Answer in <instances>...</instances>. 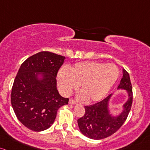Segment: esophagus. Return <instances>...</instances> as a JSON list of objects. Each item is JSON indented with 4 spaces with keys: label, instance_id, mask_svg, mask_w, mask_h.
Segmentation results:
<instances>
[{
    "label": "esophagus",
    "instance_id": "obj_1",
    "mask_svg": "<svg viewBox=\"0 0 150 150\" xmlns=\"http://www.w3.org/2000/svg\"><path fill=\"white\" fill-rule=\"evenodd\" d=\"M69 104L75 105L76 104V102H75V100H74L73 99H70V100H69Z\"/></svg>",
    "mask_w": 150,
    "mask_h": 150
}]
</instances>
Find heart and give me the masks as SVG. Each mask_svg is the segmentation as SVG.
Listing matches in <instances>:
<instances>
[{
  "mask_svg": "<svg viewBox=\"0 0 150 150\" xmlns=\"http://www.w3.org/2000/svg\"><path fill=\"white\" fill-rule=\"evenodd\" d=\"M119 70L113 64L88 61L78 62L69 72L62 69L57 75L59 88L69 95L80 85L82 99L87 103L100 101L108 93L119 77Z\"/></svg>",
  "mask_w": 150,
  "mask_h": 150,
  "instance_id": "b5f03b06",
  "label": "heart"
}]
</instances>
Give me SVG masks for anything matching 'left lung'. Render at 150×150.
I'll return each instance as SVG.
<instances>
[{"mask_svg": "<svg viewBox=\"0 0 150 150\" xmlns=\"http://www.w3.org/2000/svg\"><path fill=\"white\" fill-rule=\"evenodd\" d=\"M117 89L126 90L128 95V99L123 105V110L120 115L112 116L110 113L109 101L112 94L99 103L85 106V115L78 120V124L80 132L87 137L104 139L116 132L124 124L131 110L133 97L129 73L125 69Z\"/></svg>", "mask_w": 150, "mask_h": 150, "instance_id": "1", "label": "left lung"}]
</instances>
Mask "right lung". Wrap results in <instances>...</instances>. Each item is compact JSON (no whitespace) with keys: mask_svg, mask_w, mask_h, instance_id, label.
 Masks as SVG:
<instances>
[{"mask_svg":"<svg viewBox=\"0 0 150 150\" xmlns=\"http://www.w3.org/2000/svg\"><path fill=\"white\" fill-rule=\"evenodd\" d=\"M65 57L48 51L32 55L23 62L15 78L11 105L18 120L35 132L48 129L57 110L69 99L57 90L56 77Z\"/></svg>","mask_w":150,"mask_h":150,"instance_id":"1","label":"right lung"}]
</instances>
